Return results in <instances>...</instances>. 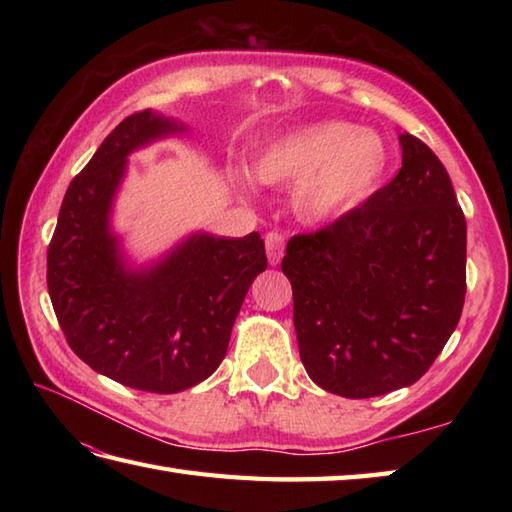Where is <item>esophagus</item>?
I'll use <instances>...</instances> for the list:
<instances>
[{"mask_svg": "<svg viewBox=\"0 0 512 512\" xmlns=\"http://www.w3.org/2000/svg\"><path fill=\"white\" fill-rule=\"evenodd\" d=\"M284 246H286V235L281 231H270L266 235V255H268V262L277 266L281 262V257H284Z\"/></svg>", "mask_w": 512, "mask_h": 512, "instance_id": "obj_1", "label": "esophagus"}]
</instances>
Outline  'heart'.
<instances>
[{
	"instance_id": "heart-1",
	"label": "heart",
	"mask_w": 512,
	"mask_h": 512,
	"mask_svg": "<svg viewBox=\"0 0 512 512\" xmlns=\"http://www.w3.org/2000/svg\"><path fill=\"white\" fill-rule=\"evenodd\" d=\"M389 169V147L374 129L321 121L273 140L257 158L266 184L295 189L303 222H328L356 209L372 195Z\"/></svg>"
}]
</instances>
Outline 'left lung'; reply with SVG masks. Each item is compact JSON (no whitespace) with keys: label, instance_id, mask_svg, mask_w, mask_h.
<instances>
[{"label":"left lung","instance_id":"1","mask_svg":"<svg viewBox=\"0 0 512 512\" xmlns=\"http://www.w3.org/2000/svg\"><path fill=\"white\" fill-rule=\"evenodd\" d=\"M383 189L317 233L295 235L292 284L308 376L330 394L374 398L427 372L460 321L466 220L447 169L411 134Z\"/></svg>","mask_w":512,"mask_h":512}]
</instances>
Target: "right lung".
Instances as JSON below:
<instances>
[{
	"mask_svg": "<svg viewBox=\"0 0 512 512\" xmlns=\"http://www.w3.org/2000/svg\"><path fill=\"white\" fill-rule=\"evenodd\" d=\"M184 132L151 110L127 116L74 176L48 246V292L72 352L116 383L178 394L226 356L246 292L268 266L264 239L195 233L158 264L129 270L110 231L127 156Z\"/></svg>",
	"mask_w": 512,
	"mask_h": 512,
	"instance_id": "1",
	"label": "right lung"
}]
</instances>
